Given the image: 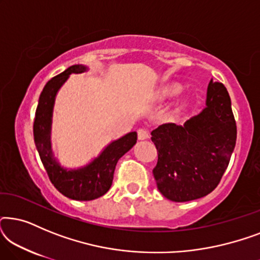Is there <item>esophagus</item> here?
<instances>
[{
	"label": "esophagus",
	"mask_w": 260,
	"mask_h": 260,
	"mask_svg": "<svg viewBox=\"0 0 260 260\" xmlns=\"http://www.w3.org/2000/svg\"><path fill=\"white\" fill-rule=\"evenodd\" d=\"M137 136L138 140H147L149 137V131L147 129H138L137 130Z\"/></svg>",
	"instance_id": "1"
}]
</instances>
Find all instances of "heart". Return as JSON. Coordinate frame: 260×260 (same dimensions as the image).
I'll return each instance as SVG.
<instances>
[{"label": "heart", "instance_id": "heart-1", "mask_svg": "<svg viewBox=\"0 0 260 260\" xmlns=\"http://www.w3.org/2000/svg\"><path fill=\"white\" fill-rule=\"evenodd\" d=\"M181 90H182L181 85L173 84V85H170V86H167V87L163 88V90L161 91V93H159V98H161V99L172 98V97H174V95L179 94Z\"/></svg>", "mask_w": 260, "mask_h": 260}]
</instances>
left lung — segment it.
<instances>
[{
	"label": "left lung",
	"mask_w": 260,
	"mask_h": 260,
	"mask_svg": "<svg viewBox=\"0 0 260 260\" xmlns=\"http://www.w3.org/2000/svg\"><path fill=\"white\" fill-rule=\"evenodd\" d=\"M157 149L152 170L168 200L204 198L218 186L236 147L237 124L223 84L209 81L206 108L183 125L166 123L151 131Z\"/></svg>",
	"instance_id": "obj_1"
}]
</instances>
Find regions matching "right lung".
<instances>
[{"label":"right lung","instance_id":"add662e5","mask_svg":"<svg viewBox=\"0 0 260 260\" xmlns=\"http://www.w3.org/2000/svg\"><path fill=\"white\" fill-rule=\"evenodd\" d=\"M86 70V66L73 65L45 85L33 124L35 145L49 180L62 195L78 201H90L103 197L111 187L118 159L137 142V133L126 134L110 143L97 158L79 169L67 170L54 158L51 149V124L55 95L70 74L83 73Z\"/></svg>","mask_w":260,"mask_h":260}]
</instances>
